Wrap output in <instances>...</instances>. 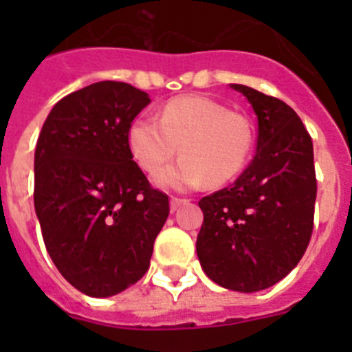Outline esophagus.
<instances>
[{"label":"esophagus","mask_w":352,"mask_h":352,"mask_svg":"<svg viewBox=\"0 0 352 352\" xmlns=\"http://www.w3.org/2000/svg\"><path fill=\"white\" fill-rule=\"evenodd\" d=\"M185 203H188V201H186V199H182V197H170V211H176L178 210L179 206H182V204H185Z\"/></svg>","instance_id":"obj_1"}]
</instances>
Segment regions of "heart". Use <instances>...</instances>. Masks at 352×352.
<instances>
[{
  "label": "heart",
  "instance_id": "b5f03b06",
  "mask_svg": "<svg viewBox=\"0 0 352 352\" xmlns=\"http://www.w3.org/2000/svg\"><path fill=\"white\" fill-rule=\"evenodd\" d=\"M129 146L142 170L153 174L179 153L183 158L158 173V185L176 190L201 183L222 185L247 166L254 129L245 114L229 111L208 96L173 98L160 118L142 114L129 129Z\"/></svg>",
  "mask_w": 352,
  "mask_h": 352
}]
</instances>
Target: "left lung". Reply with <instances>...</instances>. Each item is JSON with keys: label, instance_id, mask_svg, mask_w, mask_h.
<instances>
[{"label": "left lung", "instance_id": "8db88e82", "mask_svg": "<svg viewBox=\"0 0 352 352\" xmlns=\"http://www.w3.org/2000/svg\"><path fill=\"white\" fill-rule=\"evenodd\" d=\"M257 116V153L231 186L199 201L197 257L214 284L272 287L300 263L314 229L317 179L309 132L285 102L243 84Z\"/></svg>", "mask_w": 352, "mask_h": 352}]
</instances>
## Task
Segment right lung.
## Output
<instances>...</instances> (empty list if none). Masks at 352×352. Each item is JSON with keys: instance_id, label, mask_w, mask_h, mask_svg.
Instances as JSON below:
<instances>
[{"instance_id": "1", "label": "right lung", "mask_w": 352, "mask_h": 352, "mask_svg": "<svg viewBox=\"0 0 352 352\" xmlns=\"http://www.w3.org/2000/svg\"><path fill=\"white\" fill-rule=\"evenodd\" d=\"M148 93L102 80L52 107L36 141L35 211L65 280L114 296L148 272L169 197L132 160L129 129Z\"/></svg>"}]
</instances>
